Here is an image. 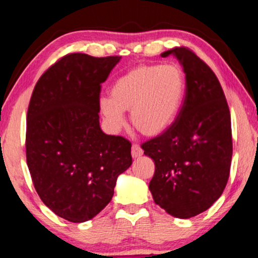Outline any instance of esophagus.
Wrapping results in <instances>:
<instances>
[{
    "label": "esophagus",
    "mask_w": 258,
    "mask_h": 258,
    "mask_svg": "<svg viewBox=\"0 0 258 258\" xmlns=\"http://www.w3.org/2000/svg\"><path fill=\"white\" fill-rule=\"evenodd\" d=\"M142 154H144V151H142V148L140 147L138 144L133 145V147H132V155H133V158H135V159L136 158H140Z\"/></svg>",
    "instance_id": "34e87169"
}]
</instances>
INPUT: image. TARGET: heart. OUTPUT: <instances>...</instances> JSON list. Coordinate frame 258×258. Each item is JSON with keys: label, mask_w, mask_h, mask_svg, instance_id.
I'll return each mask as SVG.
<instances>
[{"label": "heart", "mask_w": 258, "mask_h": 258, "mask_svg": "<svg viewBox=\"0 0 258 258\" xmlns=\"http://www.w3.org/2000/svg\"><path fill=\"white\" fill-rule=\"evenodd\" d=\"M185 78L176 64H144L124 74L111 88V98L99 100V109L113 132L124 125V112L132 111L134 128L157 136L172 125L179 113Z\"/></svg>", "instance_id": "1"}]
</instances>
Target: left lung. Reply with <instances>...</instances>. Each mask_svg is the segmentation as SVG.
<instances>
[{
	"mask_svg": "<svg viewBox=\"0 0 258 258\" xmlns=\"http://www.w3.org/2000/svg\"><path fill=\"white\" fill-rule=\"evenodd\" d=\"M173 55L185 73V98L172 125L141 145L155 165L149 190L174 218L196 217L221 196L230 177V109L217 75L187 47Z\"/></svg>",
	"mask_w": 258,
	"mask_h": 258,
	"instance_id": "1",
	"label": "left lung"
}]
</instances>
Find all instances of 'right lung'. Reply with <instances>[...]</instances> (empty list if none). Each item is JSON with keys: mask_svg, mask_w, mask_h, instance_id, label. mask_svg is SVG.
Wrapping results in <instances>:
<instances>
[{"mask_svg": "<svg viewBox=\"0 0 258 258\" xmlns=\"http://www.w3.org/2000/svg\"><path fill=\"white\" fill-rule=\"evenodd\" d=\"M119 56L69 53L40 76L26 120V159L44 205L71 222L91 220L133 163L132 144L99 125V95Z\"/></svg>", "mask_w": 258, "mask_h": 258, "instance_id": "add662e5", "label": "right lung"}]
</instances>
